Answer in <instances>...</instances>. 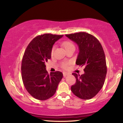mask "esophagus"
Returning <instances> with one entry per match:
<instances>
[{
  "mask_svg": "<svg viewBox=\"0 0 123 123\" xmlns=\"http://www.w3.org/2000/svg\"><path fill=\"white\" fill-rule=\"evenodd\" d=\"M68 75H69V73H67V72H63V76L64 77H65Z\"/></svg>",
  "mask_w": 123,
  "mask_h": 123,
  "instance_id": "1",
  "label": "esophagus"
}]
</instances>
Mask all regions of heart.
Instances as JSON below:
<instances>
[{
    "label": "heart",
    "instance_id": "heart-1",
    "mask_svg": "<svg viewBox=\"0 0 123 123\" xmlns=\"http://www.w3.org/2000/svg\"><path fill=\"white\" fill-rule=\"evenodd\" d=\"M62 46L65 49V50L70 48H72V47H74L73 43H72L71 41H66L63 42V43H62ZM54 47L53 49L51 50L52 54H53L54 53ZM62 67H63L64 68H67V67H68V64H67V63H63V64H62Z\"/></svg>",
    "mask_w": 123,
    "mask_h": 123
}]
</instances>
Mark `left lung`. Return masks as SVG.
<instances>
[{"label":"left lung","mask_w":123,"mask_h":123,"mask_svg":"<svg viewBox=\"0 0 123 123\" xmlns=\"http://www.w3.org/2000/svg\"><path fill=\"white\" fill-rule=\"evenodd\" d=\"M65 36L78 46L76 64L85 67L83 74L73 73L76 83L71 87V90L79 98L89 100L98 93L105 82L107 68L103 48L98 40L88 33L78 32Z\"/></svg>","instance_id":"left-lung-1"}]
</instances>
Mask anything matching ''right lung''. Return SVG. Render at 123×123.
I'll return each mask as SVG.
<instances>
[{
    "label": "right lung",
    "instance_id": "add662e5",
    "mask_svg": "<svg viewBox=\"0 0 123 123\" xmlns=\"http://www.w3.org/2000/svg\"><path fill=\"white\" fill-rule=\"evenodd\" d=\"M63 35L46 33L33 38L27 47L22 61V78L28 93L39 100H46L54 95L63 74L51 72L49 74L45 63L51 56L55 42Z\"/></svg>",
    "mask_w": 123,
    "mask_h": 123
}]
</instances>
